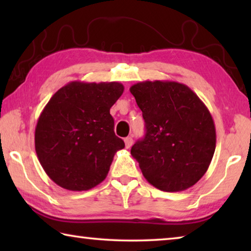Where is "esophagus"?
I'll return each instance as SVG.
<instances>
[{
	"instance_id": "34e87169",
	"label": "esophagus",
	"mask_w": 251,
	"mask_h": 251,
	"mask_svg": "<svg viewBox=\"0 0 251 251\" xmlns=\"http://www.w3.org/2000/svg\"><path fill=\"white\" fill-rule=\"evenodd\" d=\"M124 142H125V146H126V148H130L131 147V145H133V138L130 137V136H128V137H126L125 139H124Z\"/></svg>"
}]
</instances>
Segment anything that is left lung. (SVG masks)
<instances>
[{
  "mask_svg": "<svg viewBox=\"0 0 251 251\" xmlns=\"http://www.w3.org/2000/svg\"><path fill=\"white\" fill-rule=\"evenodd\" d=\"M143 112L146 134L130 154L144 177L163 192H181L205 175L216 148V128L201 100L185 84L146 80L129 88Z\"/></svg>",
  "mask_w": 251,
  "mask_h": 251,
  "instance_id": "left-lung-1",
  "label": "left lung"
}]
</instances>
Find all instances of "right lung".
<instances>
[{
	"instance_id": "1",
	"label": "right lung",
	"mask_w": 251,
	"mask_h": 251,
	"mask_svg": "<svg viewBox=\"0 0 251 251\" xmlns=\"http://www.w3.org/2000/svg\"><path fill=\"white\" fill-rule=\"evenodd\" d=\"M123 92L118 82L75 80L50 97L37 120L35 151L55 184L82 192L105 179L114 155L125 147L109 114Z\"/></svg>"
}]
</instances>
